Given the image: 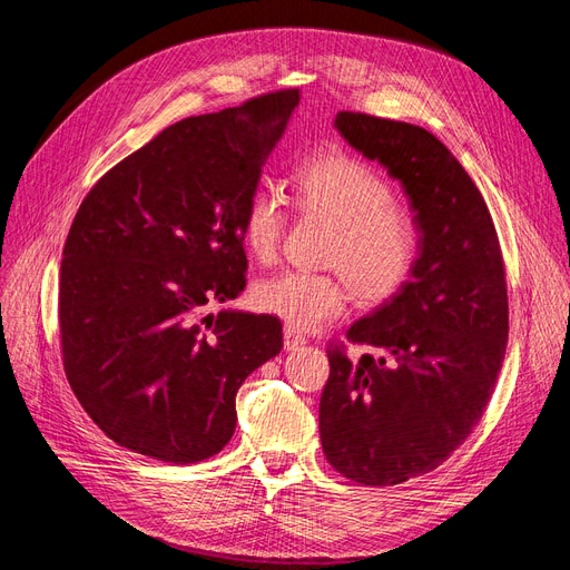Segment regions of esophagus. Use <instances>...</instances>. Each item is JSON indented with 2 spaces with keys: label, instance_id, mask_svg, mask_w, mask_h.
I'll return each mask as SVG.
<instances>
[{
  "label": "esophagus",
  "instance_id": "34e87169",
  "mask_svg": "<svg viewBox=\"0 0 570 570\" xmlns=\"http://www.w3.org/2000/svg\"><path fill=\"white\" fill-rule=\"evenodd\" d=\"M283 340H285V350L287 352L299 350V347H304V344H306V337L299 331H295V327H285Z\"/></svg>",
  "mask_w": 570,
  "mask_h": 570
}]
</instances>
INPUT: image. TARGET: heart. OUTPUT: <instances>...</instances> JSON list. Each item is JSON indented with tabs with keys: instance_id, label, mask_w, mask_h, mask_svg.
Listing matches in <instances>:
<instances>
[{
	"instance_id": "1",
	"label": "heart",
	"mask_w": 570,
	"mask_h": 570,
	"mask_svg": "<svg viewBox=\"0 0 570 570\" xmlns=\"http://www.w3.org/2000/svg\"><path fill=\"white\" fill-rule=\"evenodd\" d=\"M292 206L333 226L323 264L335 273L285 271L256 283L254 306L295 331H314L342 316L347 285L364 304L392 297L411 278L421 254L419 226L396 206L392 185L368 164L347 154H323L304 161L289 180ZM287 226L283 199L256 187L239 216V235L256 262L268 264Z\"/></svg>"
}]
</instances>
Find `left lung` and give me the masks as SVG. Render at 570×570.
Returning a JSON list of instances; mask_svg holds the SVG:
<instances>
[{
	"mask_svg": "<svg viewBox=\"0 0 570 570\" xmlns=\"http://www.w3.org/2000/svg\"><path fill=\"white\" fill-rule=\"evenodd\" d=\"M335 128L387 168L411 202L421 254L411 278L331 344L318 428L327 463L361 485L435 471L485 413L509 340L502 249L480 189L433 132L340 111Z\"/></svg>",
	"mask_w": 570,
	"mask_h": 570,
	"instance_id": "1",
	"label": "left lung"
}]
</instances>
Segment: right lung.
Returning <instances> with one entry per match:
<instances>
[{
	"label": "right lung",
	"instance_id": "right-lung-1",
	"mask_svg": "<svg viewBox=\"0 0 570 570\" xmlns=\"http://www.w3.org/2000/svg\"><path fill=\"white\" fill-rule=\"evenodd\" d=\"M299 90L189 116L97 180L68 230L59 327L68 385L105 435L168 463L218 454L235 394L283 350L275 316L206 314L245 289L239 216Z\"/></svg>",
	"mask_w": 570,
	"mask_h": 570
}]
</instances>
